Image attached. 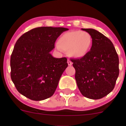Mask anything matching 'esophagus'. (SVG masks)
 <instances>
[{
	"mask_svg": "<svg viewBox=\"0 0 126 126\" xmlns=\"http://www.w3.org/2000/svg\"><path fill=\"white\" fill-rule=\"evenodd\" d=\"M67 64H68V65H69V66H72V62L70 61V60H67Z\"/></svg>",
	"mask_w": 126,
	"mask_h": 126,
	"instance_id": "34e87169",
	"label": "esophagus"
}]
</instances>
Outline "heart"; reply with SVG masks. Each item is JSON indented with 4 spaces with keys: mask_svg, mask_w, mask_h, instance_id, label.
I'll return each mask as SVG.
<instances>
[{
    "mask_svg": "<svg viewBox=\"0 0 126 126\" xmlns=\"http://www.w3.org/2000/svg\"><path fill=\"white\" fill-rule=\"evenodd\" d=\"M92 45V36L86 31H72L60 36L57 48L68 51L72 57L80 58L88 54Z\"/></svg>",
    "mask_w": 126,
    "mask_h": 126,
    "instance_id": "obj_1",
    "label": "heart"
}]
</instances>
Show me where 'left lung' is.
<instances>
[{"label": "left lung", "instance_id": "1", "mask_svg": "<svg viewBox=\"0 0 126 126\" xmlns=\"http://www.w3.org/2000/svg\"><path fill=\"white\" fill-rule=\"evenodd\" d=\"M92 36L91 50L82 58L71 59L78 87L85 97L98 99L113 90L119 75V59L110 39L94 29H82Z\"/></svg>", "mask_w": 126, "mask_h": 126}]
</instances>
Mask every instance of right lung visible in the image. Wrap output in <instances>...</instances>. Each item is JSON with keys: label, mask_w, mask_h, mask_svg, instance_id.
<instances>
[{"label": "right lung", "mask_w": 126, "mask_h": 126, "mask_svg": "<svg viewBox=\"0 0 126 126\" xmlns=\"http://www.w3.org/2000/svg\"><path fill=\"white\" fill-rule=\"evenodd\" d=\"M68 30L38 27L17 40L11 57V77L20 94L34 101L44 100L54 94L68 64L66 57L54 58L50 52L57 38Z\"/></svg>", "instance_id": "1"}]
</instances>
